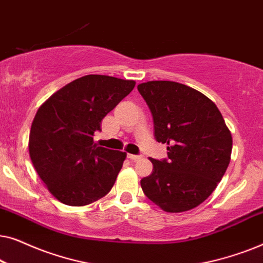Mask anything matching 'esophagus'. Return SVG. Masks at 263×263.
<instances>
[{
  "instance_id": "1",
  "label": "esophagus",
  "mask_w": 263,
  "mask_h": 263,
  "mask_svg": "<svg viewBox=\"0 0 263 263\" xmlns=\"http://www.w3.org/2000/svg\"><path fill=\"white\" fill-rule=\"evenodd\" d=\"M128 158H129V159H130V160L136 161V160L141 159L142 156H136V154H128Z\"/></svg>"
}]
</instances>
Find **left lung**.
<instances>
[{
    "instance_id": "obj_1",
    "label": "left lung",
    "mask_w": 263,
    "mask_h": 263,
    "mask_svg": "<svg viewBox=\"0 0 263 263\" xmlns=\"http://www.w3.org/2000/svg\"><path fill=\"white\" fill-rule=\"evenodd\" d=\"M138 89L153 116L154 136L167 145V159L149 158L152 174L141 179L145 195L168 213L203 202L230 164L232 136L217 105L175 81H148Z\"/></svg>"
}]
</instances>
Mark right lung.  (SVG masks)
Masks as SVG:
<instances>
[{"label":"right lung","instance_id":"add662e5","mask_svg":"<svg viewBox=\"0 0 263 263\" xmlns=\"http://www.w3.org/2000/svg\"><path fill=\"white\" fill-rule=\"evenodd\" d=\"M135 81L86 75L42 104L28 151L46 188L68 206H86L110 192L127 153L93 141L103 118L133 91Z\"/></svg>","mask_w":263,"mask_h":263}]
</instances>
